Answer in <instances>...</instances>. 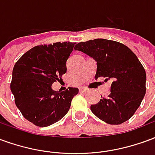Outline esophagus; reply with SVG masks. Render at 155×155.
<instances>
[{
  "label": "esophagus",
  "instance_id": "34e87169",
  "mask_svg": "<svg viewBox=\"0 0 155 155\" xmlns=\"http://www.w3.org/2000/svg\"><path fill=\"white\" fill-rule=\"evenodd\" d=\"M87 91H88V89H86L85 87L80 88V92H83V93H84V92H87Z\"/></svg>",
  "mask_w": 155,
  "mask_h": 155
}]
</instances>
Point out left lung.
Instances as JSON below:
<instances>
[{
  "label": "left lung",
  "mask_w": 155,
  "mask_h": 155,
  "mask_svg": "<svg viewBox=\"0 0 155 155\" xmlns=\"http://www.w3.org/2000/svg\"><path fill=\"white\" fill-rule=\"evenodd\" d=\"M74 49L96 61L95 79L112 81L109 97L91 106L93 114L110 124H120L130 120L146 92L145 70L135 54L125 45L105 39L80 42Z\"/></svg>",
  "instance_id": "1"
}]
</instances>
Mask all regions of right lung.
Instances as JSON below:
<instances>
[{"label": "right lung", "mask_w": 155, "mask_h": 155, "mask_svg": "<svg viewBox=\"0 0 155 155\" xmlns=\"http://www.w3.org/2000/svg\"><path fill=\"white\" fill-rule=\"evenodd\" d=\"M75 42L41 45L26 51L12 71L11 91L25 119L39 127H46L67 114L78 88L54 91L51 84L66 73V61Z\"/></svg>", "instance_id": "obj_1"}]
</instances>
